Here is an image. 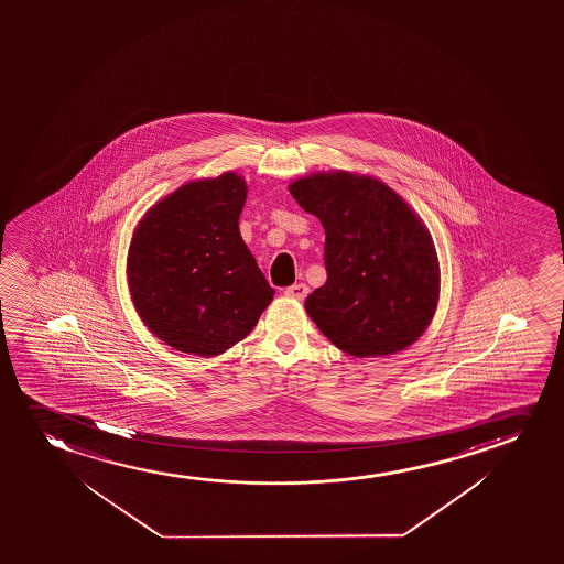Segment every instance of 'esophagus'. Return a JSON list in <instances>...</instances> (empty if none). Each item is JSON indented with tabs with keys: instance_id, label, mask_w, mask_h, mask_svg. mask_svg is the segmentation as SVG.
<instances>
[{
	"instance_id": "obj_1",
	"label": "esophagus",
	"mask_w": 564,
	"mask_h": 564,
	"mask_svg": "<svg viewBox=\"0 0 564 564\" xmlns=\"http://www.w3.org/2000/svg\"><path fill=\"white\" fill-rule=\"evenodd\" d=\"M310 289L304 283H296V285L286 286L285 294L296 301H304L308 296Z\"/></svg>"
}]
</instances>
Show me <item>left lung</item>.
Segmentation results:
<instances>
[{
  "label": "left lung",
  "instance_id": "8db88e82",
  "mask_svg": "<svg viewBox=\"0 0 564 564\" xmlns=\"http://www.w3.org/2000/svg\"><path fill=\"white\" fill-rule=\"evenodd\" d=\"M322 221L327 281L304 302L335 347L352 356L393 355L432 322L440 263L414 212L376 178L332 173L289 186Z\"/></svg>",
  "mask_w": 564,
  "mask_h": 564
}]
</instances>
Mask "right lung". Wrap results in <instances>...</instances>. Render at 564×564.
<instances>
[{
	"mask_svg": "<svg viewBox=\"0 0 564 564\" xmlns=\"http://www.w3.org/2000/svg\"><path fill=\"white\" fill-rule=\"evenodd\" d=\"M245 178L181 186L148 212L129 250V286L148 329L170 347L221 355L254 329L275 291L240 237Z\"/></svg>",
	"mask_w": 564,
	"mask_h": 564,
	"instance_id": "obj_1",
	"label": "right lung"
}]
</instances>
